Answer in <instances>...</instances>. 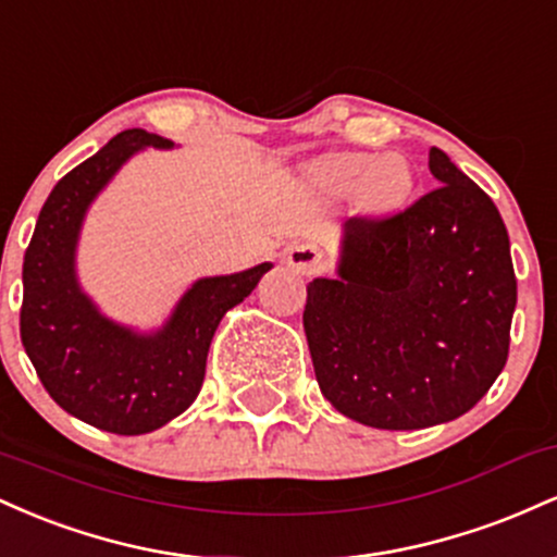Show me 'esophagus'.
<instances>
[{
  "label": "esophagus",
  "mask_w": 557,
  "mask_h": 557,
  "mask_svg": "<svg viewBox=\"0 0 557 557\" xmlns=\"http://www.w3.org/2000/svg\"><path fill=\"white\" fill-rule=\"evenodd\" d=\"M287 264L300 274H317L322 270V253L314 246H290L287 248Z\"/></svg>",
  "instance_id": "esophagus-1"
}]
</instances>
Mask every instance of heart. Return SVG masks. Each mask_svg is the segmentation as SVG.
I'll return each mask as SVG.
<instances>
[{
	"label": "heart",
	"mask_w": 557,
	"mask_h": 557,
	"mask_svg": "<svg viewBox=\"0 0 557 557\" xmlns=\"http://www.w3.org/2000/svg\"><path fill=\"white\" fill-rule=\"evenodd\" d=\"M322 181L330 188L348 190L363 185V194L376 203H395L411 188V172L400 157L372 159L367 154L332 157L319 168Z\"/></svg>",
	"instance_id": "b5f03b06"
}]
</instances>
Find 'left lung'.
Masks as SVG:
<instances>
[{
    "mask_svg": "<svg viewBox=\"0 0 557 557\" xmlns=\"http://www.w3.org/2000/svg\"><path fill=\"white\" fill-rule=\"evenodd\" d=\"M440 185L389 216L343 225L337 277L306 285L322 395L374 430L463 417L508 361L516 274L492 198L430 149Z\"/></svg>",
    "mask_w": 557,
    "mask_h": 557,
    "instance_id": "8db88e82",
    "label": "left lung"
}]
</instances>
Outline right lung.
<instances>
[{"mask_svg": "<svg viewBox=\"0 0 557 557\" xmlns=\"http://www.w3.org/2000/svg\"><path fill=\"white\" fill-rule=\"evenodd\" d=\"M172 140L140 127L114 136L70 170L38 214L23 261L21 337L38 380L60 408L112 434H146L196 400L220 319L251 296L272 264L203 277L188 287L162 330L140 335L99 314L75 277L83 216L136 151Z\"/></svg>", "mask_w": 557, "mask_h": 557, "instance_id": "1", "label": "right lung"}]
</instances>
